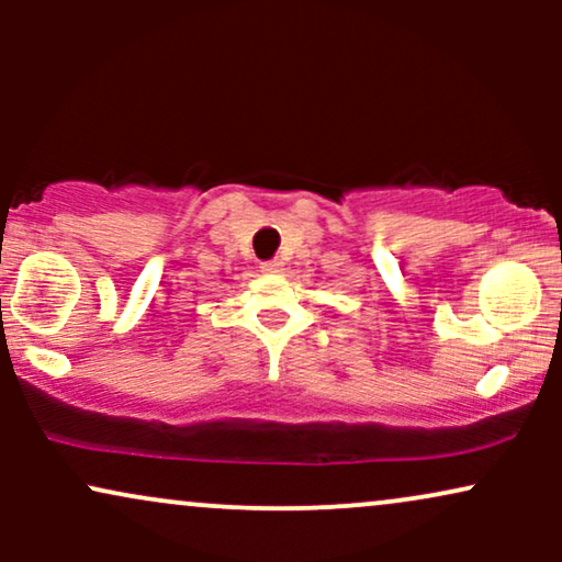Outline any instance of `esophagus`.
Returning <instances> with one entry per match:
<instances>
[{"mask_svg": "<svg viewBox=\"0 0 562 562\" xmlns=\"http://www.w3.org/2000/svg\"><path fill=\"white\" fill-rule=\"evenodd\" d=\"M282 261L280 259H272V261H263L261 263V272H280Z\"/></svg>", "mask_w": 562, "mask_h": 562, "instance_id": "esophagus-1", "label": "esophagus"}]
</instances>
